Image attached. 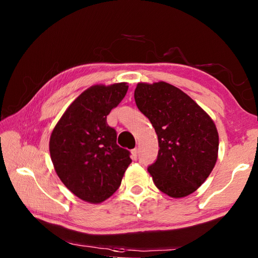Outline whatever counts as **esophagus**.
Segmentation results:
<instances>
[{
	"label": "esophagus",
	"mask_w": 258,
	"mask_h": 258,
	"mask_svg": "<svg viewBox=\"0 0 258 258\" xmlns=\"http://www.w3.org/2000/svg\"><path fill=\"white\" fill-rule=\"evenodd\" d=\"M131 154H132V158L133 159H137V157H138V148H135V149H133L132 151H131Z\"/></svg>",
	"instance_id": "34e87169"
}]
</instances>
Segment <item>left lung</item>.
Wrapping results in <instances>:
<instances>
[{"label": "left lung", "instance_id": "1", "mask_svg": "<svg viewBox=\"0 0 258 258\" xmlns=\"http://www.w3.org/2000/svg\"><path fill=\"white\" fill-rule=\"evenodd\" d=\"M134 99L158 137V157L148 167L155 185L172 198L191 195L216 164L215 123L189 95L166 82L138 83Z\"/></svg>", "mask_w": 258, "mask_h": 258}]
</instances>
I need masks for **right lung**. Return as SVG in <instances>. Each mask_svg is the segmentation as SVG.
Returning a JSON list of instances; mask_svg holds the SVG:
<instances>
[{"mask_svg": "<svg viewBox=\"0 0 258 258\" xmlns=\"http://www.w3.org/2000/svg\"><path fill=\"white\" fill-rule=\"evenodd\" d=\"M128 90L127 83L97 84L74 100L50 137L56 175L69 191L90 204H100L118 189L132 163L130 151L117 146L107 116Z\"/></svg>", "mask_w": 258, "mask_h": 258, "instance_id": "1", "label": "right lung"}]
</instances>
